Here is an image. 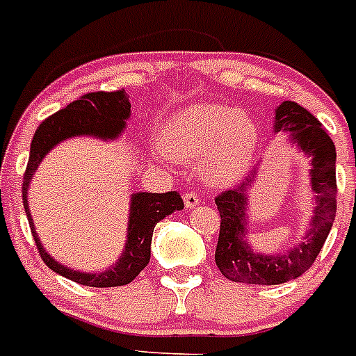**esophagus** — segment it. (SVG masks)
<instances>
[{
  "label": "esophagus",
  "instance_id": "esophagus-1",
  "mask_svg": "<svg viewBox=\"0 0 356 356\" xmlns=\"http://www.w3.org/2000/svg\"><path fill=\"white\" fill-rule=\"evenodd\" d=\"M184 204H186V208H193L195 204L201 203V197L197 195V192H184Z\"/></svg>",
  "mask_w": 356,
  "mask_h": 356
}]
</instances>
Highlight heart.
Wrapping results in <instances>:
<instances>
[{"label": "heart", "mask_w": 356, "mask_h": 356, "mask_svg": "<svg viewBox=\"0 0 356 356\" xmlns=\"http://www.w3.org/2000/svg\"><path fill=\"white\" fill-rule=\"evenodd\" d=\"M258 143V128L248 115L223 104H195L166 124L163 144L175 159L203 157L204 177L232 183L247 170Z\"/></svg>", "instance_id": "b5f03b06"}]
</instances>
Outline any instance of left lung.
I'll return each instance as SVG.
<instances>
[{
	"label": "left lung",
	"instance_id": "1",
	"mask_svg": "<svg viewBox=\"0 0 356 356\" xmlns=\"http://www.w3.org/2000/svg\"><path fill=\"white\" fill-rule=\"evenodd\" d=\"M293 131V140L309 155H313V190L316 192V208L311 230L305 241L285 256L254 254L245 238V204L250 179L234 190L216 197L221 223L216 247V263L225 278L232 282L278 285L302 276L311 268L333 227L337 216V152L329 131L313 113L293 100H285L276 111L274 131Z\"/></svg>",
	"mask_w": 356,
	"mask_h": 356
}]
</instances>
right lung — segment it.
Instances as JSON below:
<instances>
[{
  "mask_svg": "<svg viewBox=\"0 0 356 356\" xmlns=\"http://www.w3.org/2000/svg\"><path fill=\"white\" fill-rule=\"evenodd\" d=\"M129 108H131V104H129L128 95L124 89L93 91V93H86L76 98L67 108L60 109L40 124V128L34 133L33 143H31L29 163L25 168V175H23V208L27 213L34 243H36L43 263L63 278L73 280V282L88 285V287H118V285H128L129 282L137 278L149 261L153 228L161 219L173 213L175 210H183V197L179 195V192L135 193L131 197L128 243H126L124 256L118 259L115 267L106 273L83 274L69 270L67 267L56 263L42 248L36 230H34L33 218L29 213V183L33 179L38 164L42 163L43 155H47L49 149L63 138L74 137V135H97V137L106 138L117 137L118 131H122L126 118L129 117Z\"/></svg>",
  "mask_w": 356,
  "mask_h": 356,
  "instance_id": "add662e5",
  "label": "right lung"
}]
</instances>
